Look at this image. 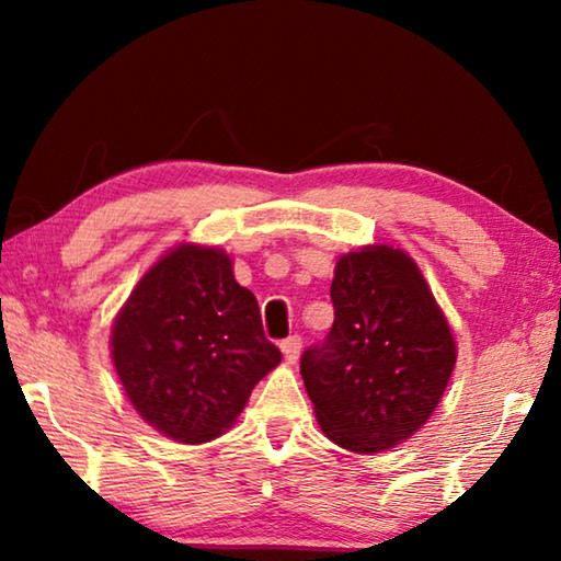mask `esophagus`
Listing matches in <instances>:
<instances>
[{
    "instance_id": "1",
    "label": "esophagus",
    "mask_w": 561,
    "mask_h": 561,
    "mask_svg": "<svg viewBox=\"0 0 561 561\" xmlns=\"http://www.w3.org/2000/svg\"><path fill=\"white\" fill-rule=\"evenodd\" d=\"M299 351H301V339L299 336H289L282 341V354L287 364H297L299 358Z\"/></svg>"
}]
</instances>
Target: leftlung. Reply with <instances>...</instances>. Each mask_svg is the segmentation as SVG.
I'll use <instances>...</instances> for the list:
<instances>
[{
	"label": "left lung",
	"instance_id": "obj_1",
	"mask_svg": "<svg viewBox=\"0 0 561 561\" xmlns=\"http://www.w3.org/2000/svg\"><path fill=\"white\" fill-rule=\"evenodd\" d=\"M334 327L301 354V378L329 440L381 453L423 428L458 358L448 319L403 250L371 244L336 262Z\"/></svg>",
	"mask_w": 561,
	"mask_h": 561
}]
</instances>
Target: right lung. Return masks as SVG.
<instances>
[{"label": "right lung", "mask_w": 561, "mask_h": 561, "mask_svg": "<svg viewBox=\"0 0 561 561\" xmlns=\"http://www.w3.org/2000/svg\"><path fill=\"white\" fill-rule=\"evenodd\" d=\"M111 356L138 415L190 445L230 428L282 360L232 260L201 244L175 247L144 274L113 321Z\"/></svg>", "instance_id": "right-lung-1"}]
</instances>
